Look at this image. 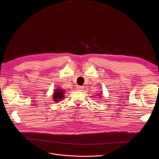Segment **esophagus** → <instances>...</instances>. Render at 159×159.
<instances>
[{
	"label": "esophagus",
	"instance_id": "34e87169",
	"mask_svg": "<svg viewBox=\"0 0 159 159\" xmlns=\"http://www.w3.org/2000/svg\"><path fill=\"white\" fill-rule=\"evenodd\" d=\"M77 91H82L83 89H84V88L83 87H82V86H78V87H77Z\"/></svg>",
	"mask_w": 159,
	"mask_h": 159
}]
</instances>
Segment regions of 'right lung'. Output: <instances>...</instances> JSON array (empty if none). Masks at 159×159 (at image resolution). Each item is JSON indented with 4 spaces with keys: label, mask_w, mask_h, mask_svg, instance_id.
<instances>
[{
    "label": "right lung",
    "mask_w": 159,
    "mask_h": 159,
    "mask_svg": "<svg viewBox=\"0 0 159 159\" xmlns=\"http://www.w3.org/2000/svg\"><path fill=\"white\" fill-rule=\"evenodd\" d=\"M64 90L60 89H56V90L54 91V93L53 95V100L55 102H57L58 101H61V99L64 97Z\"/></svg>",
    "instance_id": "right-lung-1"
}]
</instances>
